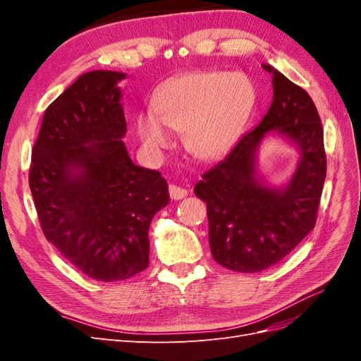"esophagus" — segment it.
Instances as JSON below:
<instances>
[{"instance_id":"34e87169","label":"esophagus","mask_w":361,"mask_h":361,"mask_svg":"<svg viewBox=\"0 0 361 361\" xmlns=\"http://www.w3.org/2000/svg\"><path fill=\"white\" fill-rule=\"evenodd\" d=\"M169 192H170V197L173 200H182L183 197H187L188 195V191L182 187H178V185H170Z\"/></svg>"}]
</instances>
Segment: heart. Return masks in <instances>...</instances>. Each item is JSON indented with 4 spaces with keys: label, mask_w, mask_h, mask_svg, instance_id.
I'll list each match as a JSON object with an SVG mask.
<instances>
[{
    "label": "heart",
    "mask_w": 361,
    "mask_h": 361,
    "mask_svg": "<svg viewBox=\"0 0 361 361\" xmlns=\"http://www.w3.org/2000/svg\"><path fill=\"white\" fill-rule=\"evenodd\" d=\"M256 102L247 75L221 71L190 72L164 84L152 110L138 114L137 134L150 152L171 145L165 128L183 133V143L199 159H216L241 135Z\"/></svg>",
    "instance_id": "b5f03b06"
}]
</instances>
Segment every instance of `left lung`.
I'll return each instance as SVG.
<instances>
[{
    "mask_svg": "<svg viewBox=\"0 0 361 361\" xmlns=\"http://www.w3.org/2000/svg\"><path fill=\"white\" fill-rule=\"evenodd\" d=\"M262 68L274 89L268 113L194 187L207 206L214 260L247 274L276 265L307 236L326 174L324 129L312 97L271 64ZM268 135L299 150L298 169L283 185H269L257 171L258 149Z\"/></svg>",
    "mask_w": 361,
    "mask_h": 361,
    "instance_id": "1",
    "label": "left lung"
}]
</instances>
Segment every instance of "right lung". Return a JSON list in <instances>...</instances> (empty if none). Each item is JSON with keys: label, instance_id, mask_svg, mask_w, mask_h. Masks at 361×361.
<instances>
[{"label": "right lung", "instance_id": "add662e5", "mask_svg": "<svg viewBox=\"0 0 361 361\" xmlns=\"http://www.w3.org/2000/svg\"><path fill=\"white\" fill-rule=\"evenodd\" d=\"M123 72L82 73L45 111L30 190L40 227L64 259L99 281L149 265V226L170 202L159 171L135 166L123 137Z\"/></svg>", "mask_w": 361, "mask_h": 361}]
</instances>
